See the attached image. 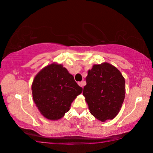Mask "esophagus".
<instances>
[{
  "label": "esophagus",
  "instance_id": "esophagus-1",
  "mask_svg": "<svg viewBox=\"0 0 153 153\" xmlns=\"http://www.w3.org/2000/svg\"><path fill=\"white\" fill-rule=\"evenodd\" d=\"M85 84H86V82H83V81H82V82H78V84H79V86H81V87H83V86H84V85H85Z\"/></svg>",
  "mask_w": 153,
  "mask_h": 153
}]
</instances>
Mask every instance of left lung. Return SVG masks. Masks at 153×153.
Here are the masks:
<instances>
[{"label":"left lung","instance_id":"obj_1","mask_svg":"<svg viewBox=\"0 0 153 153\" xmlns=\"http://www.w3.org/2000/svg\"><path fill=\"white\" fill-rule=\"evenodd\" d=\"M83 95L90 113L101 121L113 120L125 98V79L118 69L107 63L94 65L86 77Z\"/></svg>","mask_w":153,"mask_h":153}]
</instances>
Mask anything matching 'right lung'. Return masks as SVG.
I'll list each match as a JSON object with an SVG mask.
<instances>
[{
    "instance_id": "1",
    "label": "right lung",
    "mask_w": 153,
    "mask_h": 153,
    "mask_svg": "<svg viewBox=\"0 0 153 153\" xmlns=\"http://www.w3.org/2000/svg\"><path fill=\"white\" fill-rule=\"evenodd\" d=\"M32 96L36 107L46 118L57 120L68 112L82 88L61 65L53 63L42 69L33 79Z\"/></svg>"
}]
</instances>
